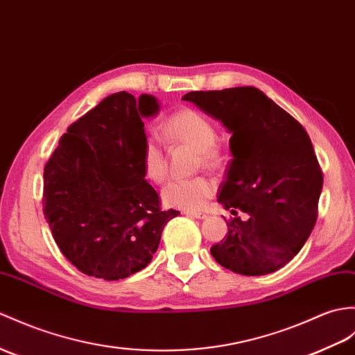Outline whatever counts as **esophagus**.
I'll list each match as a JSON object with an SVG mask.
<instances>
[{"instance_id":"34e87169","label":"esophagus","mask_w":355,"mask_h":355,"mask_svg":"<svg viewBox=\"0 0 355 355\" xmlns=\"http://www.w3.org/2000/svg\"><path fill=\"white\" fill-rule=\"evenodd\" d=\"M183 213H184V215H187V216H192V218H196V219H205V218H207V213H204V211H189V210H184Z\"/></svg>"}]
</instances>
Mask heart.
Returning <instances> with one entry per match:
<instances>
[{
    "label": "heart",
    "instance_id": "heart-1",
    "mask_svg": "<svg viewBox=\"0 0 355 355\" xmlns=\"http://www.w3.org/2000/svg\"><path fill=\"white\" fill-rule=\"evenodd\" d=\"M164 135L171 142L186 144L200 153V163L215 166L219 163V151L216 148V127L202 113L193 109H181L164 122ZM142 169L145 177L155 184L164 183L168 177V160L163 146L153 136L144 140ZM216 191V186L207 177L198 175L193 178L174 180L163 189V202L169 207L193 211L201 209Z\"/></svg>",
    "mask_w": 355,
    "mask_h": 355
}]
</instances>
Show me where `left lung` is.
I'll return each instance as SVG.
<instances>
[{"instance_id": "left-lung-1", "label": "left lung", "mask_w": 355, "mask_h": 355, "mask_svg": "<svg viewBox=\"0 0 355 355\" xmlns=\"http://www.w3.org/2000/svg\"><path fill=\"white\" fill-rule=\"evenodd\" d=\"M232 133L233 160L218 201L236 218L210 252L241 275H266L300 252L318 219L324 177L301 123L252 86L183 96ZM249 219L242 221L236 210Z\"/></svg>"}]
</instances>
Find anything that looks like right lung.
<instances>
[{
  "mask_svg": "<svg viewBox=\"0 0 355 355\" xmlns=\"http://www.w3.org/2000/svg\"><path fill=\"white\" fill-rule=\"evenodd\" d=\"M159 109L153 95L112 94L71 123L45 164V219L86 275L116 282L146 268L164 225L180 215L160 209L140 160L142 119Z\"/></svg>",
  "mask_w": 355,
  "mask_h": 355,
  "instance_id": "add662e5",
  "label": "right lung"
}]
</instances>
